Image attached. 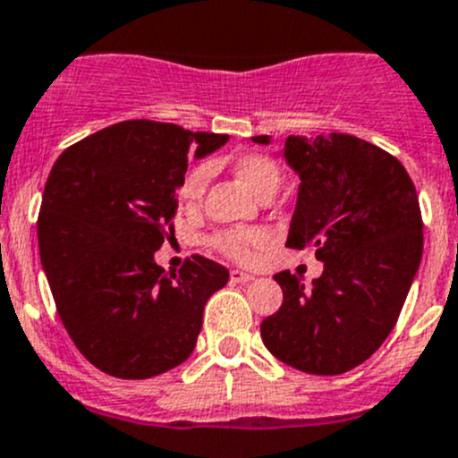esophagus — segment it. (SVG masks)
Masks as SVG:
<instances>
[{"label":"esophagus","instance_id":"obj_1","mask_svg":"<svg viewBox=\"0 0 458 458\" xmlns=\"http://www.w3.org/2000/svg\"><path fill=\"white\" fill-rule=\"evenodd\" d=\"M252 275H248V273H243V270H230V282H234V284H248V282H252Z\"/></svg>","mask_w":458,"mask_h":458}]
</instances>
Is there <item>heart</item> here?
I'll list each match as a JSON object with an SVG mask.
<instances>
[{"instance_id":"heart-1","label":"heart","mask_w":458,"mask_h":458,"mask_svg":"<svg viewBox=\"0 0 458 458\" xmlns=\"http://www.w3.org/2000/svg\"><path fill=\"white\" fill-rule=\"evenodd\" d=\"M234 174L237 179L246 185L250 192L264 199L268 194H275L282 185V170H279L277 161L266 154H243L234 161ZM208 176L210 170L208 165H197L188 174L181 188V197L188 203H197L201 194L206 192ZM268 242V234L264 230H225L212 237V246L228 255L230 259L248 261L257 248H261Z\"/></svg>"}]
</instances>
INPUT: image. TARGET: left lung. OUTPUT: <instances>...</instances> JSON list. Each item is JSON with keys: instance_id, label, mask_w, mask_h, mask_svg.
<instances>
[{"instance_id": "left-lung-1", "label": "left lung", "mask_w": 458, "mask_h": 458, "mask_svg": "<svg viewBox=\"0 0 458 458\" xmlns=\"http://www.w3.org/2000/svg\"><path fill=\"white\" fill-rule=\"evenodd\" d=\"M284 158L301 181L286 246L313 248L324 270L310 288L275 275L284 301L261 340L306 374H344L374 356L405 304L423 257L419 194L396 157L356 136H288Z\"/></svg>"}]
</instances>
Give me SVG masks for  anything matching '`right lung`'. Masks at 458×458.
<instances>
[{
	"label": "right lung",
	"mask_w": 458,
	"mask_h": 458,
	"mask_svg": "<svg viewBox=\"0 0 458 458\" xmlns=\"http://www.w3.org/2000/svg\"><path fill=\"white\" fill-rule=\"evenodd\" d=\"M225 140L125 121L57 157L39 208V259L66 333L105 374L152 378L197 347L208 297L225 286L228 270L192 255L165 273L154 252L174 237L188 154L203 158Z\"/></svg>",
	"instance_id": "obj_1"
}]
</instances>
